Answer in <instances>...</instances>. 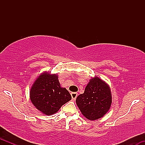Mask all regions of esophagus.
I'll list each match as a JSON object with an SVG mask.
<instances>
[{
    "label": "esophagus",
    "instance_id": "esophagus-1",
    "mask_svg": "<svg viewBox=\"0 0 145 145\" xmlns=\"http://www.w3.org/2000/svg\"><path fill=\"white\" fill-rule=\"evenodd\" d=\"M71 97H72L73 100H75V99H76V97H77L78 93H75V92L74 93H71Z\"/></svg>",
    "mask_w": 145,
    "mask_h": 145
}]
</instances>
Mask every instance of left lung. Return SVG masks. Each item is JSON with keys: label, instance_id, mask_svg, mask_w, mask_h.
<instances>
[{"label": "left lung", "instance_id": "obj_1", "mask_svg": "<svg viewBox=\"0 0 145 145\" xmlns=\"http://www.w3.org/2000/svg\"><path fill=\"white\" fill-rule=\"evenodd\" d=\"M82 115L90 121L103 117L109 111L112 104L110 88L97 76L91 78L84 89L76 100Z\"/></svg>", "mask_w": 145, "mask_h": 145}]
</instances>
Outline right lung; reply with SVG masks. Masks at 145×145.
Listing matches in <instances>:
<instances>
[{
  "label": "right lung",
  "instance_id": "obj_1",
  "mask_svg": "<svg viewBox=\"0 0 145 145\" xmlns=\"http://www.w3.org/2000/svg\"><path fill=\"white\" fill-rule=\"evenodd\" d=\"M30 99L38 110L52 115L71 99L65 88L61 86L58 75L44 71L36 78L30 90Z\"/></svg>",
  "mask_w": 145,
  "mask_h": 145
}]
</instances>
